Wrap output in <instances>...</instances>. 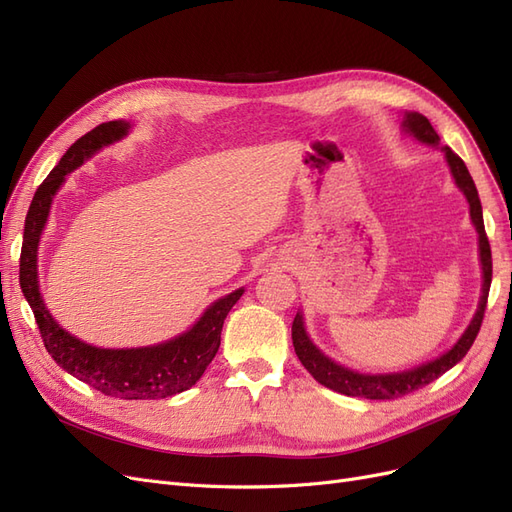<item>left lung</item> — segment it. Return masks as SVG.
I'll return each instance as SVG.
<instances>
[{
	"mask_svg": "<svg viewBox=\"0 0 512 512\" xmlns=\"http://www.w3.org/2000/svg\"><path fill=\"white\" fill-rule=\"evenodd\" d=\"M404 130L408 134H412L414 138H418L421 143L427 145H440V136L433 130V126L429 123L427 117H423L421 113H406L404 115ZM444 156L448 166H451L453 179L457 183V188L463 192V196L468 198L470 203V218L472 224L476 226L478 232V250H480V265H483V294H480V303L476 314L470 322V327L463 331V335L459 337V342L444 352L438 359H433L421 367H414L408 371H399V374H378V376H369V374H359V371H352L348 367L337 365L335 361H331L329 356H324L314 344L312 339L307 337L305 333V324H303V314L297 312L292 320V346L294 352H297L299 361L303 363V367L312 374L320 384L327 386L331 391H337L348 397H363V399H397L404 397L412 391L423 389L429 382L438 380L444 371H448L451 367H455L463 356L468 354V350L472 348L474 339L480 331V324H483V316H485V307H487V297H489V286H491V247H489V239L485 232V224H483V207H480V198L476 192V185L468 173L466 164L457 156V153L451 147H442Z\"/></svg>",
	"mask_w": 512,
	"mask_h": 512,
	"instance_id": "1",
	"label": "left lung"
}]
</instances>
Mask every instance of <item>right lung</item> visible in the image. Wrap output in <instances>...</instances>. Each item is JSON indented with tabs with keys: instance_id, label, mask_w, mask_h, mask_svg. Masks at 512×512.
Instances as JSON below:
<instances>
[{
	"instance_id": "1",
	"label": "right lung",
	"mask_w": 512,
	"mask_h": 512,
	"mask_svg": "<svg viewBox=\"0 0 512 512\" xmlns=\"http://www.w3.org/2000/svg\"><path fill=\"white\" fill-rule=\"evenodd\" d=\"M128 130L130 123L126 121L100 123L98 128L81 136L64 153V158L51 170L49 177L40 183L25 218L19 282L29 307L34 309L44 348L61 369L108 397L164 399L188 391L205 374L207 365L220 348L224 320L232 305L241 299L243 288L209 305L194 327L175 339H168L158 346L121 350L89 346L61 329L46 309L38 288V243L55 192L66 181L68 173L79 168L104 145H111L126 136Z\"/></svg>"
}]
</instances>
